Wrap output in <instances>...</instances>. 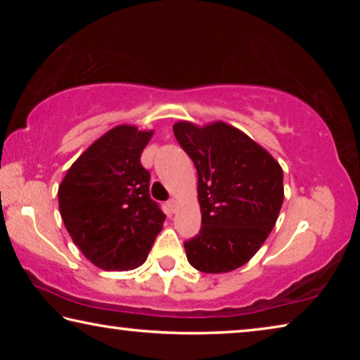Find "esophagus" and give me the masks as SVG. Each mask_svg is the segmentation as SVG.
Returning a JSON list of instances; mask_svg holds the SVG:
<instances>
[{
  "mask_svg": "<svg viewBox=\"0 0 360 360\" xmlns=\"http://www.w3.org/2000/svg\"><path fill=\"white\" fill-rule=\"evenodd\" d=\"M168 208L172 210L173 212L178 211V208H179V202H178V200H176V198H172V200H169V202H168Z\"/></svg>",
  "mask_w": 360,
  "mask_h": 360,
  "instance_id": "esophagus-1",
  "label": "esophagus"
}]
</instances>
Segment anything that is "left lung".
I'll list each match as a JSON object with an SVG mask.
<instances>
[{"label": "left lung", "instance_id": "8db88e82", "mask_svg": "<svg viewBox=\"0 0 360 360\" xmlns=\"http://www.w3.org/2000/svg\"><path fill=\"white\" fill-rule=\"evenodd\" d=\"M173 131L198 174L202 229L184 243L188 264L203 273L236 270L275 227L284 200L283 168L245 131L222 120H179Z\"/></svg>", "mask_w": 360, "mask_h": 360}]
</instances>
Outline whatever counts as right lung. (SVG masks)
<instances>
[{
	"mask_svg": "<svg viewBox=\"0 0 360 360\" xmlns=\"http://www.w3.org/2000/svg\"><path fill=\"white\" fill-rule=\"evenodd\" d=\"M154 130L122 124L85 149L58 186V208L85 259L106 271L143 265L165 214L149 197L139 158Z\"/></svg>",
	"mask_w": 360,
	"mask_h": 360,
	"instance_id": "right-lung-1",
	"label": "right lung"
}]
</instances>
